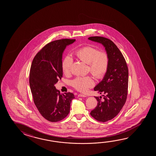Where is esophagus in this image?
Returning a JSON list of instances; mask_svg holds the SVG:
<instances>
[{"instance_id":"obj_1","label":"esophagus","mask_w":156,"mask_h":156,"mask_svg":"<svg viewBox=\"0 0 156 156\" xmlns=\"http://www.w3.org/2000/svg\"><path fill=\"white\" fill-rule=\"evenodd\" d=\"M78 97H86L87 96L84 95V94H78Z\"/></svg>"}]
</instances>
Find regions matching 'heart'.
Segmentation results:
<instances>
[{
    "label": "heart",
    "mask_w": 156,
    "mask_h": 156,
    "mask_svg": "<svg viewBox=\"0 0 156 156\" xmlns=\"http://www.w3.org/2000/svg\"><path fill=\"white\" fill-rule=\"evenodd\" d=\"M77 58L88 64V71L97 79H101L107 73L109 66V56L105 51H99L91 46H85L75 52ZM73 59L69 56L65 57L62 62V69L65 75L71 72ZM72 85L80 92H85L93 87L94 81L90 76L78 77L73 79Z\"/></svg>",
    "instance_id": "obj_1"
}]
</instances>
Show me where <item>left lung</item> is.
<instances>
[{
  "mask_svg": "<svg viewBox=\"0 0 156 156\" xmlns=\"http://www.w3.org/2000/svg\"><path fill=\"white\" fill-rule=\"evenodd\" d=\"M91 41L102 44L109 56V66L102 80L94 88L102 96L94 97L97 105L90 112L95 120L107 122L120 112L127 100L128 69L125 59L118 47L109 39L101 36L88 38Z\"/></svg>",
  "mask_w": 156,
  "mask_h": 156,
  "instance_id": "left-lung-1",
  "label": "left lung"
}]
</instances>
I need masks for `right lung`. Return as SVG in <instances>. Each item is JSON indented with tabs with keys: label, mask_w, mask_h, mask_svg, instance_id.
I'll use <instances>...</instances> for the list:
<instances>
[{
	"label": "right lung",
	"mask_w": 156,
	"mask_h": 156,
	"mask_svg": "<svg viewBox=\"0 0 156 156\" xmlns=\"http://www.w3.org/2000/svg\"><path fill=\"white\" fill-rule=\"evenodd\" d=\"M75 39H61L47 44L34 57L29 84L34 102L41 115L50 122H58L69 114L71 92L62 94L54 85L62 77V56L67 46Z\"/></svg>",
	"instance_id": "1"
}]
</instances>
